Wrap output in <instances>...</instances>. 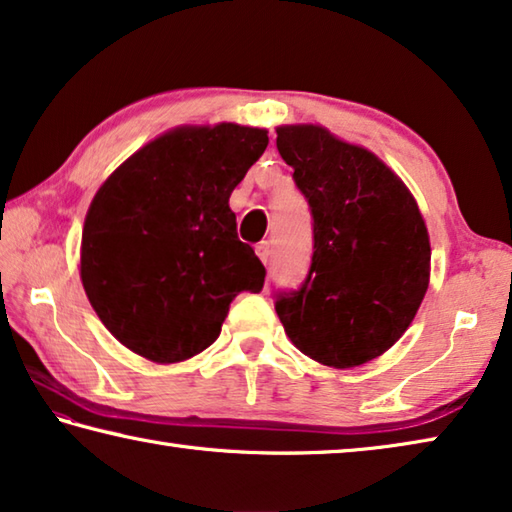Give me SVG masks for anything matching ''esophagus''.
<instances>
[{
	"label": "esophagus",
	"mask_w": 512,
	"mask_h": 512,
	"mask_svg": "<svg viewBox=\"0 0 512 512\" xmlns=\"http://www.w3.org/2000/svg\"><path fill=\"white\" fill-rule=\"evenodd\" d=\"M257 257L262 259V262L266 264L268 259H271V253H273V246H271V241H262V244H257Z\"/></svg>",
	"instance_id": "1"
}]
</instances>
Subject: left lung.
Returning a JSON list of instances; mask_svg holds the SVG:
<instances>
[{"label": "left lung", "instance_id": "left-lung-1", "mask_svg": "<svg viewBox=\"0 0 512 512\" xmlns=\"http://www.w3.org/2000/svg\"><path fill=\"white\" fill-rule=\"evenodd\" d=\"M314 219V255L275 311L296 348L323 366L354 368L406 332L429 287L431 246L418 203L375 153L323 126L277 128Z\"/></svg>", "mask_w": 512, "mask_h": 512}]
</instances>
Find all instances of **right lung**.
Instances as JSON below:
<instances>
[{"instance_id": "1", "label": "right lung", "mask_w": 512, "mask_h": 512, "mask_svg": "<svg viewBox=\"0 0 512 512\" xmlns=\"http://www.w3.org/2000/svg\"><path fill=\"white\" fill-rule=\"evenodd\" d=\"M264 128L183 126L133 153L85 216L81 280L119 343L185 361L221 334L230 302L266 268L237 237L230 194L266 151Z\"/></svg>"}]
</instances>
